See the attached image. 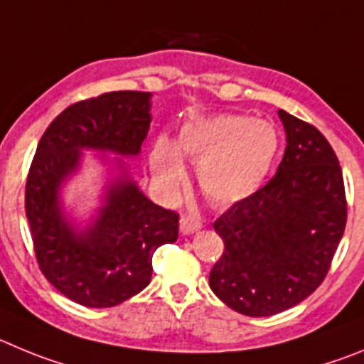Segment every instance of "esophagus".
<instances>
[{
	"label": "esophagus",
	"instance_id": "obj_1",
	"mask_svg": "<svg viewBox=\"0 0 364 364\" xmlns=\"http://www.w3.org/2000/svg\"><path fill=\"white\" fill-rule=\"evenodd\" d=\"M201 227V223H199L198 218L190 214H183L181 219H179V230H181L183 235H188V234H194L196 230H199Z\"/></svg>",
	"mask_w": 364,
	"mask_h": 364
}]
</instances>
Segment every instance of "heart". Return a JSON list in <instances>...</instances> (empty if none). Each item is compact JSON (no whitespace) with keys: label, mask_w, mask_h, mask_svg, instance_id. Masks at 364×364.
<instances>
[{"label":"heart","mask_w":364,"mask_h":364,"mask_svg":"<svg viewBox=\"0 0 364 364\" xmlns=\"http://www.w3.org/2000/svg\"><path fill=\"white\" fill-rule=\"evenodd\" d=\"M277 134L267 121L223 114L188 123L174 145L156 143L150 156L154 179L174 190L185 178L179 154L198 161V181L208 199L234 203L259 188L277 156Z\"/></svg>","instance_id":"heart-1"}]
</instances>
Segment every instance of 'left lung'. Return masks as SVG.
Here are the masks:
<instances>
[{
    "label": "left lung",
    "mask_w": 364,
    "mask_h": 364,
    "mask_svg": "<svg viewBox=\"0 0 364 364\" xmlns=\"http://www.w3.org/2000/svg\"><path fill=\"white\" fill-rule=\"evenodd\" d=\"M287 149L276 176L214 221L225 250L212 292L235 312L292 309L325 281L346 227L343 170L314 125L279 110Z\"/></svg>",
    "instance_id": "1"
}]
</instances>
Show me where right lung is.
Wrapping results in <instances>:
<instances>
[{"label": "right lung", "instance_id": "obj_1", "mask_svg": "<svg viewBox=\"0 0 364 364\" xmlns=\"http://www.w3.org/2000/svg\"><path fill=\"white\" fill-rule=\"evenodd\" d=\"M150 92L119 90L70 105L41 136L25 186V214L39 270L74 303L109 309L152 279V255L178 239L179 215L150 201L127 174L112 183L96 221L76 232L60 186L81 150L137 156L150 127Z\"/></svg>", "mask_w": 364, "mask_h": 364}]
</instances>
